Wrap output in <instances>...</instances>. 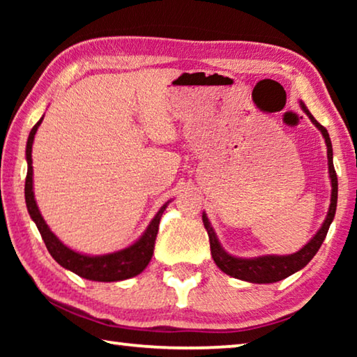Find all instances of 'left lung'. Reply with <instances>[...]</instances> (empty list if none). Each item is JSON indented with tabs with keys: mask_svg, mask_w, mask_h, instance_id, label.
Instances as JSON below:
<instances>
[{
	"mask_svg": "<svg viewBox=\"0 0 357 357\" xmlns=\"http://www.w3.org/2000/svg\"><path fill=\"white\" fill-rule=\"evenodd\" d=\"M301 110L304 112L309 119L315 124V128L321 132V135L328 146V168H329V179H331V204L328 215L323 222V225L319 227L318 231L315 233L309 243H307L301 250L291 253V255H261V257H253V258H243V257H234L231 253H228L220 245L219 239L214 228L211 227V222L208 219L206 213H203V223L206 228L209 244H211V255H213L215 264L225 273L227 275H231L234 279L250 282V283H274L287 279L294 273H298L304 266L309 264L310 259L317 255V252L321 247L323 241L328 234V229L331 227L332 220H334L335 209H337V173L334 170V162H332V143L328 130H326L318 121L313 118V114L309 112V108L302 100H299Z\"/></svg>",
	"mask_w": 357,
	"mask_h": 357,
	"instance_id": "left-lung-1",
	"label": "left lung"
}]
</instances>
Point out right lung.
I'll use <instances>...</instances> for the list:
<instances>
[{
	"label": "right lung",
	"mask_w": 357,
	"mask_h": 357,
	"mask_svg": "<svg viewBox=\"0 0 357 357\" xmlns=\"http://www.w3.org/2000/svg\"><path fill=\"white\" fill-rule=\"evenodd\" d=\"M42 119H44V116L36 123L31 132H29V137L26 142L28 172H26V181H25V202H26L28 213L31 215L33 222L36 223V227H38L40 236L47 245V250L50 252V255L55 258V261L58 264H61L63 268L69 269L72 273H75L77 275H80L83 279H88V280L118 282V280H126V279H130V277L138 275L144 268H146L148 263L151 261V258H153L155 236H157V231H159L160 217L164 214L168 203L172 200L167 202L164 206L157 211L154 219L149 222L148 228L144 229L142 236L138 238L134 244L126 247V249H121L113 253H105V255H86V253H80L69 249L68 245L63 244L61 241L56 238V234L52 231L50 227L47 225L34 198L31 153H33L34 135L39 129Z\"/></svg>",
	"instance_id": "1"
}]
</instances>
